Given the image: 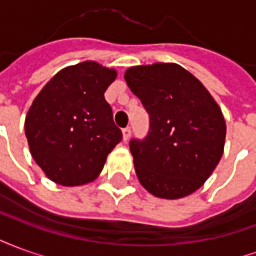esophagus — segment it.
Masks as SVG:
<instances>
[{"label":"esophagus","mask_w":256,"mask_h":256,"mask_svg":"<svg viewBox=\"0 0 256 256\" xmlns=\"http://www.w3.org/2000/svg\"><path fill=\"white\" fill-rule=\"evenodd\" d=\"M122 134H123V140H124V141H128V140L130 138V136H132V130H130V128H124L122 130Z\"/></svg>","instance_id":"obj_1"}]
</instances>
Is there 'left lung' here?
<instances>
[{
	"label": "left lung",
	"instance_id": "1",
	"mask_svg": "<svg viewBox=\"0 0 256 256\" xmlns=\"http://www.w3.org/2000/svg\"><path fill=\"white\" fill-rule=\"evenodd\" d=\"M124 79L150 114L148 136L130 141L140 184L170 200L198 190L224 154L226 123L220 106L176 63L130 67Z\"/></svg>",
	"mask_w": 256,
	"mask_h": 256
}]
</instances>
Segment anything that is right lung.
I'll return each mask as SVG.
<instances>
[{"mask_svg":"<svg viewBox=\"0 0 256 256\" xmlns=\"http://www.w3.org/2000/svg\"><path fill=\"white\" fill-rule=\"evenodd\" d=\"M118 72L96 62L58 71L38 93L24 122L32 159L50 181L79 186L98 177L122 141L104 98Z\"/></svg>","mask_w":256,"mask_h":256,"instance_id":"obj_1","label":"right lung"}]
</instances>
